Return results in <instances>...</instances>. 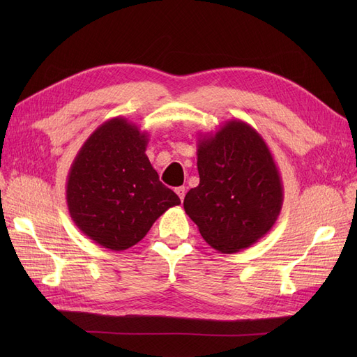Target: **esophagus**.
Masks as SVG:
<instances>
[{"label":"esophagus","instance_id":"esophagus-1","mask_svg":"<svg viewBox=\"0 0 357 357\" xmlns=\"http://www.w3.org/2000/svg\"><path fill=\"white\" fill-rule=\"evenodd\" d=\"M176 193L178 195V198L183 201V199H185V195H186V188H185V186L177 188V189H176Z\"/></svg>","mask_w":357,"mask_h":357}]
</instances>
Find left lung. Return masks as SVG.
Masks as SVG:
<instances>
[{
  "instance_id": "left-lung-1",
  "label": "left lung",
  "mask_w": 357,
  "mask_h": 357,
  "mask_svg": "<svg viewBox=\"0 0 357 357\" xmlns=\"http://www.w3.org/2000/svg\"><path fill=\"white\" fill-rule=\"evenodd\" d=\"M197 155L199 185L186 193V214L220 253L250 247L271 231L284 198L265 139L232 119L214 134H201Z\"/></svg>"
}]
</instances>
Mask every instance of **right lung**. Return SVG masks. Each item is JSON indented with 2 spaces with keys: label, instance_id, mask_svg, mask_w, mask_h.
<instances>
[{
  "label": "right lung",
  "instance_id": "obj_1",
  "mask_svg": "<svg viewBox=\"0 0 357 357\" xmlns=\"http://www.w3.org/2000/svg\"><path fill=\"white\" fill-rule=\"evenodd\" d=\"M149 134L125 117L100 125L80 147L67 178L75 226L101 247L126 250L142 241L168 208L180 204L146 155Z\"/></svg>",
  "mask_w": 357,
  "mask_h": 357
}]
</instances>
